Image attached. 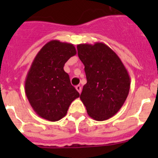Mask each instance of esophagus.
I'll use <instances>...</instances> for the list:
<instances>
[{
  "mask_svg": "<svg viewBox=\"0 0 158 158\" xmlns=\"http://www.w3.org/2000/svg\"><path fill=\"white\" fill-rule=\"evenodd\" d=\"M76 90H77L78 92H79V93H81V92H82V87H81L80 85H76Z\"/></svg>",
  "mask_w": 158,
  "mask_h": 158,
  "instance_id": "34e87169",
  "label": "esophagus"
}]
</instances>
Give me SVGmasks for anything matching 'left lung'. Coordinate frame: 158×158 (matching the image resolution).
<instances>
[{
	"label": "left lung",
	"instance_id": "left-lung-1",
	"mask_svg": "<svg viewBox=\"0 0 158 158\" xmlns=\"http://www.w3.org/2000/svg\"><path fill=\"white\" fill-rule=\"evenodd\" d=\"M77 50L87 79L81 101L92 119L107 120L120 110L128 97V71L118 56L103 43L78 44Z\"/></svg>",
	"mask_w": 158,
	"mask_h": 158
}]
</instances>
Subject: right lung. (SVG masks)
<instances>
[{"label":"right lung","mask_w":158,"mask_h":158,"mask_svg":"<svg viewBox=\"0 0 158 158\" xmlns=\"http://www.w3.org/2000/svg\"><path fill=\"white\" fill-rule=\"evenodd\" d=\"M76 54L73 44L53 40L35 56L25 80V93L40 117L50 122L60 120L79 97L63 69L65 63Z\"/></svg>","instance_id":"1"}]
</instances>
